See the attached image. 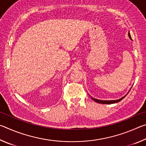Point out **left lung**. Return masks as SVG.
Masks as SVG:
<instances>
[{
    "label": "left lung",
    "mask_w": 146,
    "mask_h": 146,
    "mask_svg": "<svg viewBox=\"0 0 146 146\" xmlns=\"http://www.w3.org/2000/svg\"><path fill=\"white\" fill-rule=\"evenodd\" d=\"M128 36H129V38L131 39V40H132V38H131V35H130V33H129H129H128ZM129 93V92H128ZM126 95H125L124 97H123L122 98H120V99H118V100H98V99H96V98H93V97H91V98H92V99L95 101V102H97V103H99V104H114V103H117V102H120V100H122L123 98H124L125 96Z\"/></svg>",
    "instance_id": "obj_1"
}]
</instances>
